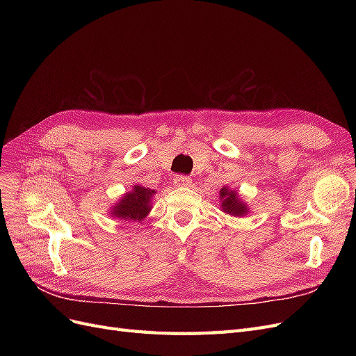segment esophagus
<instances>
[{
	"mask_svg": "<svg viewBox=\"0 0 356 356\" xmlns=\"http://www.w3.org/2000/svg\"><path fill=\"white\" fill-rule=\"evenodd\" d=\"M174 182L177 187H187L191 184V178L190 177H186V175H177L174 178Z\"/></svg>",
	"mask_w": 356,
	"mask_h": 356,
	"instance_id": "34e87169",
	"label": "esophagus"
}]
</instances>
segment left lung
Masks as SVG:
<instances>
[{
  "label": "left lung",
  "mask_w": 356,
  "mask_h": 356,
  "mask_svg": "<svg viewBox=\"0 0 356 356\" xmlns=\"http://www.w3.org/2000/svg\"><path fill=\"white\" fill-rule=\"evenodd\" d=\"M220 200H221V209L225 213L234 215V217H243L248 213V207L245 202H242L238 196V193L230 190L227 187H222L220 190Z\"/></svg>",
  "instance_id": "obj_1"
}]
</instances>
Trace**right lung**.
<instances>
[{"label":"right lung","instance_id":"obj_1","mask_svg":"<svg viewBox=\"0 0 356 356\" xmlns=\"http://www.w3.org/2000/svg\"><path fill=\"white\" fill-rule=\"evenodd\" d=\"M156 191L152 188L134 186V188L111 208V217L126 221H143L153 208L152 199Z\"/></svg>","mask_w":356,"mask_h":356}]
</instances>
